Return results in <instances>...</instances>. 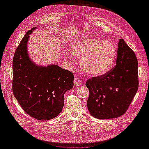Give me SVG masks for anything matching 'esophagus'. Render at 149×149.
I'll return each mask as SVG.
<instances>
[{
  "label": "esophagus",
  "mask_w": 149,
  "mask_h": 149,
  "mask_svg": "<svg viewBox=\"0 0 149 149\" xmlns=\"http://www.w3.org/2000/svg\"><path fill=\"white\" fill-rule=\"evenodd\" d=\"M81 84V81L78 78H75L74 81V84L75 86H78Z\"/></svg>",
  "instance_id": "esophagus-1"
}]
</instances>
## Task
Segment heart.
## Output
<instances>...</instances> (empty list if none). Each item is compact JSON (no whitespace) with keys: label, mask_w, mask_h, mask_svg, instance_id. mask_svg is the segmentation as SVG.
Segmentation results:
<instances>
[{"label":"heart","mask_w":149,"mask_h":149,"mask_svg":"<svg viewBox=\"0 0 149 149\" xmlns=\"http://www.w3.org/2000/svg\"><path fill=\"white\" fill-rule=\"evenodd\" d=\"M70 50L73 56L80 59L83 70L93 76H100L108 72L114 66L116 57V50L112 43L94 37L74 41L70 45Z\"/></svg>","instance_id":"b5f03b06"}]
</instances>
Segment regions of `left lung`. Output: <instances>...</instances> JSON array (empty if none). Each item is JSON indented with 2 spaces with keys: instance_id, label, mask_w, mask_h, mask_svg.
Instances as JSON below:
<instances>
[{
  "instance_id": "1",
  "label": "left lung",
  "mask_w": 149,
  "mask_h": 149,
  "mask_svg": "<svg viewBox=\"0 0 149 149\" xmlns=\"http://www.w3.org/2000/svg\"><path fill=\"white\" fill-rule=\"evenodd\" d=\"M138 66L133 50L120 39L115 68L86 81L90 91L87 107L91 116L109 119L125 113L138 88Z\"/></svg>"
}]
</instances>
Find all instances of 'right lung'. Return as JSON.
<instances>
[{
	"label": "right lung",
	"mask_w": 149,
	"mask_h": 149,
	"mask_svg": "<svg viewBox=\"0 0 149 149\" xmlns=\"http://www.w3.org/2000/svg\"><path fill=\"white\" fill-rule=\"evenodd\" d=\"M29 31L13 60V91L24 111L39 120L55 118L64 106V95L74 86V75L57 65H38L28 54Z\"/></svg>",
	"instance_id": "add662e5"
}]
</instances>
